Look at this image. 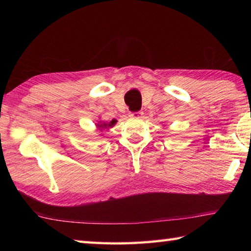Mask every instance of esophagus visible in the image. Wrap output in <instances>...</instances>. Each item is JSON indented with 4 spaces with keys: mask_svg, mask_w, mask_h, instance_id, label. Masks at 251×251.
<instances>
[{
    "mask_svg": "<svg viewBox=\"0 0 251 251\" xmlns=\"http://www.w3.org/2000/svg\"><path fill=\"white\" fill-rule=\"evenodd\" d=\"M143 113L142 112H131V113H129V116L131 117V119H140V117H142Z\"/></svg>",
    "mask_w": 251,
    "mask_h": 251,
    "instance_id": "obj_1",
    "label": "esophagus"
}]
</instances>
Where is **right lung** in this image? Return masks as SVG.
I'll list each match as a JSON object with an SVG mask.
<instances>
[{"instance_id":"obj_1","label":"right lung","mask_w":251,"mask_h":251,"mask_svg":"<svg viewBox=\"0 0 251 251\" xmlns=\"http://www.w3.org/2000/svg\"><path fill=\"white\" fill-rule=\"evenodd\" d=\"M117 123V121L115 119H113L110 122H104V121H99L98 123H96V127H97L98 131H102L103 129H110L113 127ZM102 135V134H101Z\"/></svg>"}]
</instances>
